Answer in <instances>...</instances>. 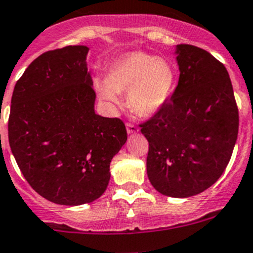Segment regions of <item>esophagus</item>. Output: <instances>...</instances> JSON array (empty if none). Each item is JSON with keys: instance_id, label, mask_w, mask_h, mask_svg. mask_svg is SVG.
Instances as JSON below:
<instances>
[{"instance_id": "1", "label": "esophagus", "mask_w": 253, "mask_h": 253, "mask_svg": "<svg viewBox=\"0 0 253 253\" xmlns=\"http://www.w3.org/2000/svg\"><path fill=\"white\" fill-rule=\"evenodd\" d=\"M126 129H127V133L128 134H134L138 132V127L134 126V125H132V124H127Z\"/></svg>"}]
</instances>
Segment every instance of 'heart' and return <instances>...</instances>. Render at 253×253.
Wrapping results in <instances>:
<instances>
[{"label": "heart", "mask_w": 253, "mask_h": 253, "mask_svg": "<svg viewBox=\"0 0 253 253\" xmlns=\"http://www.w3.org/2000/svg\"><path fill=\"white\" fill-rule=\"evenodd\" d=\"M176 72L168 59L157 58L143 51H131L110 67L106 79L95 80L100 99L111 106L122 104V92L132 112L141 117L158 114L173 95Z\"/></svg>", "instance_id": "b5f03b06"}]
</instances>
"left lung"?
I'll return each mask as SVG.
<instances>
[{
    "instance_id": "8db88e82",
    "label": "left lung",
    "mask_w": 253,
    "mask_h": 253,
    "mask_svg": "<svg viewBox=\"0 0 253 253\" xmlns=\"http://www.w3.org/2000/svg\"><path fill=\"white\" fill-rule=\"evenodd\" d=\"M179 82L170 101L141 125L149 143L147 175L166 197L203 193L224 173L239 133L226 68L207 50L179 44Z\"/></svg>"
}]
</instances>
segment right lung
I'll list each match as a JSON object with an SVG mask.
<instances>
[{
    "mask_svg": "<svg viewBox=\"0 0 253 253\" xmlns=\"http://www.w3.org/2000/svg\"><path fill=\"white\" fill-rule=\"evenodd\" d=\"M86 45L39 55L17 82L8 139L29 185L55 204H86L109 185L110 163L127 141L124 122L95 112Z\"/></svg>",
    "mask_w": 253,
    "mask_h": 253,
    "instance_id": "right-lung-1",
    "label": "right lung"
}]
</instances>
